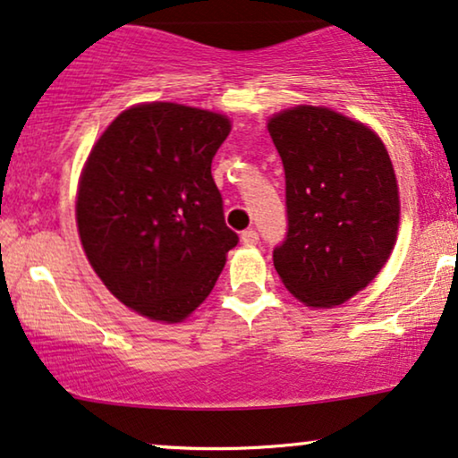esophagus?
<instances>
[{
    "instance_id": "esophagus-1",
    "label": "esophagus",
    "mask_w": 458,
    "mask_h": 458,
    "mask_svg": "<svg viewBox=\"0 0 458 458\" xmlns=\"http://www.w3.org/2000/svg\"><path fill=\"white\" fill-rule=\"evenodd\" d=\"M241 239H242V242H245V245H258L259 234L253 228H249V230H245V233L241 234Z\"/></svg>"
}]
</instances>
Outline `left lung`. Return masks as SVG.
<instances>
[{
  "mask_svg": "<svg viewBox=\"0 0 458 458\" xmlns=\"http://www.w3.org/2000/svg\"><path fill=\"white\" fill-rule=\"evenodd\" d=\"M285 171L287 233L272 262L298 300L338 306L378 275L395 245L397 182L374 131L327 107L270 118Z\"/></svg>",
  "mask_w": 458,
  "mask_h": 458,
  "instance_id": "left-lung-1",
  "label": "left lung"
}]
</instances>
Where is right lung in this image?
Listing matches in <instances>:
<instances>
[{
    "instance_id": "add662e5",
    "label": "right lung",
    "mask_w": 458,
    "mask_h": 458,
    "mask_svg": "<svg viewBox=\"0 0 458 458\" xmlns=\"http://www.w3.org/2000/svg\"><path fill=\"white\" fill-rule=\"evenodd\" d=\"M228 132L219 114L148 103L120 114L92 148L75 205L80 239L109 292L143 317L186 319L239 242L211 175Z\"/></svg>"
}]
</instances>
